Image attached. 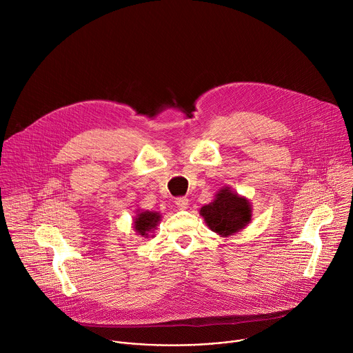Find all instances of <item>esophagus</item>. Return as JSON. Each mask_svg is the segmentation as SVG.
Segmentation results:
<instances>
[{"label": "esophagus", "instance_id": "1", "mask_svg": "<svg viewBox=\"0 0 353 353\" xmlns=\"http://www.w3.org/2000/svg\"><path fill=\"white\" fill-rule=\"evenodd\" d=\"M174 203H176V205H177L180 210H185V208L188 207V198H185V196H177V198L174 199Z\"/></svg>", "mask_w": 353, "mask_h": 353}]
</instances>
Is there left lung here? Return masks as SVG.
I'll list each match as a JSON object with an SVG mask.
<instances>
[{
	"label": "left lung",
	"instance_id": "obj_1",
	"mask_svg": "<svg viewBox=\"0 0 353 353\" xmlns=\"http://www.w3.org/2000/svg\"><path fill=\"white\" fill-rule=\"evenodd\" d=\"M199 214L204 216L210 229L221 236H229L251 221L248 201L228 188L221 190L214 203L201 208Z\"/></svg>",
	"mask_w": 353,
	"mask_h": 353
}]
</instances>
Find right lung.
Listing matches in <instances>:
<instances>
[{"label":"right lung","instance_id":"1","mask_svg":"<svg viewBox=\"0 0 353 353\" xmlns=\"http://www.w3.org/2000/svg\"><path fill=\"white\" fill-rule=\"evenodd\" d=\"M161 219V215L158 212H141L138 214V216L135 218L134 222V229L141 234V236H148V233L155 229L158 222Z\"/></svg>","mask_w":353,"mask_h":353}]
</instances>
